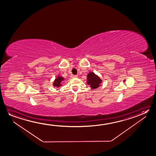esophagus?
I'll list each match as a JSON object with an SVG mask.
<instances>
[{
	"instance_id": "esophagus-1",
	"label": "esophagus",
	"mask_w": 156,
	"mask_h": 156,
	"mask_svg": "<svg viewBox=\"0 0 156 156\" xmlns=\"http://www.w3.org/2000/svg\"><path fill=\"white\" fill-rule=\"evenodd\" d=\"M73 77L74 78H77V77L78 76H77V75H73Z\"/></svg>"
}]
</instances>
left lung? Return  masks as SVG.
<instances>
[{
    "label": "left lung",
    "instance_id": "8db88e82",
    "mask_svg": "<svg viewBox=\"0 0 156 156\" xmlns=\"http://www.w3.org/2000/svg\"><path fill=\"white\" fill-rule=\"evenodd\" d=\"M87 83L90 85L92 89H97L102 82L101 80L98 75L95 74L94 73L90 72L87 75Z\"/></svg>",
    "mask_w": 156,
    "mask_h": 156
}]
</instances>
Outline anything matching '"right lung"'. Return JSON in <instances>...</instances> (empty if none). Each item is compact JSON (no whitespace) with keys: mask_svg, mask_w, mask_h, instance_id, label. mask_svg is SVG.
<instances>
[{"mask_svg":"<svg viewBox=\"0 0 156 156\" xmlns=\"http://www.w3.org/2000/svg\"><path fill=\"white\" fill-rule=\"evenodd\" d=\"M64 80V79L63 77L61 76H58L56 77V79L55 80L54 83H53V86L56 87H59L62 86V82Z\"/></svg>","mask_w":156,"mask_h":156,"instance_id":"add662e5","label":"right lung"}]
</instances>
